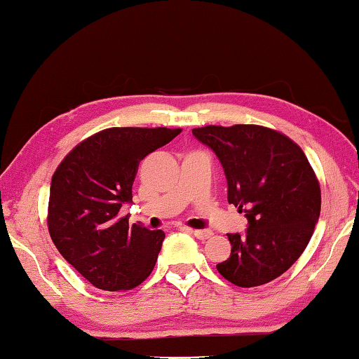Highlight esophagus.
Masks as SVG:
<instances>
[{
  "instance_id": "1",
  "label": "esophagus",
  "mask_w": 359,
  "mask_h": 359,
  "mask_svg": "<svg viewBox=\"0 0 359 359\" xmlns=\"http://www.w3.org/2000/svg\"><path fill=\"white\" fill-rule=\"evenodd\" d=\"M191 233L197 238V240H208V238H211L212 231L211 230H191Z\"/></svg>"
}]
</instances>
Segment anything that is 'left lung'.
I'll return each mask as SVG.
<instances>
[{
    "instance_id": "left-lung-1",
    "label": "left lung",
    "mask_w": 359,
    "mask_h": 359,
    "mask_svg": "<svg viewBox=\"0 0 359 359\" xmlns=\"http://www.w3.org/2000/svg\"><path fill=\"white\" fill-rule=\"evenodd\" d=\"M194 137L217 156L227 200L244 212V233H227L231 254L216 268L238 287L279 278L311 241L320 217V186L297 143L254 124L205 126Z\"/></svg>"
}]
</instances>
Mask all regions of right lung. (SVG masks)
I'll return each mask as SVG.
<instances>
[{
  "instance_id": "right-lung-1",
  "label": "right lung",
  "mask_w": 359,
  "mask_h": 359,
  "mask_svg": "<svg viewBox=\"0 0 359 359\" xmlns=\"http://www.w3.org/2000/svg\"><path fill=\"white\" fill-rule=\"evenodd\" d=\"M180 132L105 129L77 144L53 173L50 236L69 265L100 290H130L153 271L165 233L129 227V216L119 210L132 203L140 161Z\"/></svg>"
}]
</instances>
